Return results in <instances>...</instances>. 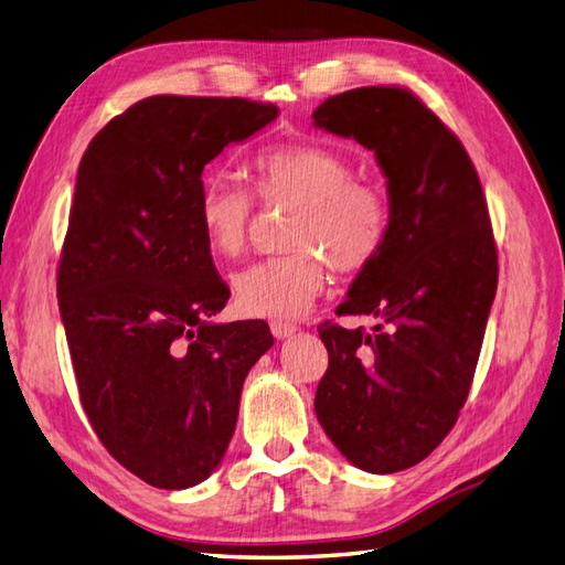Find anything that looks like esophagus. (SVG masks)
Listing matches in <instances>:
<instances>
[{
  "instance_id": "esophagus-1",
  "label": "esophagus",
  "mask_w": 565,
  "mask_h": 565,
  "mask_svg": "<svg viewBox=\"0 0 565 565\" xmlns=\"http://www.w3.org/2000/svg\"><path fill=\"white\" fill-rule=\"evenodd\" d=\"M269 329H271V334L277 337V339H288V337H294L296 331H298V327H296V324H291V322H281V320H274V322L269 324Z\"/></svg>"
}]
</instances>
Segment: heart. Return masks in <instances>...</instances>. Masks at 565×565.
Segmentation results:
<instances>
[{
  "instance_id": "b5f03b06",
  "label": "heart",
  "mask_w": 565,
  "mask_h": 565,
  "mask_svg": "<svg viewBox=\"0 0 565 565\" xmlns=\"http://www.w3.org/2000/svg\"><path fill=\"white\" fill-rule=\"evenodd\" d=\"M250 173L265 205L294 210L284 234L291 250L236 274V308L248 317L296 320L322 294V256L339 271L363 269L377 257L388 231L386 202L377 188L353 181L349 159L322 145H277L253 159ZM198 224L214 255L238 257L250 236V193L224 177L205 179Z\"/></svg>"
}]
</instances>
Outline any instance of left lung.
I'll list each match as a JSON object with an SVG mask.
<instances>
[{"mask_svg":"<svg viewBox=\"0 0 565 565\" xmlns=\"http://www.w3.org/2000/svg\"><path fill=\"white\" fill-rule=\"evenodd\" d=\"M317 128L374 152L388 231L341 315L320 324L329 367L315 413L355 468L388 475L425 460L458 420L480 358L499 265L482 183L460 140L406 88H355L312 111Z\"/></svg>","mask_w":565,"mask_h":565,"instance_id":"1","label":"left lung"}]
</instances>
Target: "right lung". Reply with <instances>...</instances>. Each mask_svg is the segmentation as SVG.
Returning <instances> with one entry per match:
<instances>
[{
	"label": "right lung",
	"mask_w": 565,
	"mask_h": 565,
	"mask_svg": "<svg viewBox=\"0 0 565 565\" xmlns=\"http://www.w3.org/2000/svg\"><path fill=\"white\" fill-rule=\"evenodd\" d=\"M241 97L154 95L85 150L56 298L83 411L107 451L159 489L195 487L234 437L267 322L220 324L231 296L198 224L202 169L277 119Z\"/></svg>",
	"instance_id": "right-lung-1"
}]
</instances>
